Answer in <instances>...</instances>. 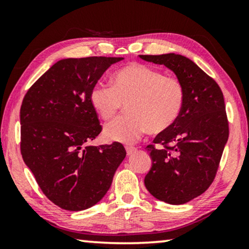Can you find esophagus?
I'll list each match as a JSON object with an SVG mask.
<instances>
[{
    "label": "esophagus",
    "mask_w": 249,
    "mask_h": 249,
    "mask_svg": "<svg viewBox=\"0 0 249 249\" xmlns=\"http://www.w3.org/2000/svg\"><path fill=\"white\" fill-rule=\"evenodd\" d=\"M125 151H127L128 155H132L134 153H136V151H137V148L132 147V146H127V147H125Z\"/></svg>",
    "instance_id": "34e87169"
}]
</instances>
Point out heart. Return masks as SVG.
Masks as SVG:
<instances>
[{
  "label": "heart",
  "instance_id": "1",
  "mask_svg": "<svg viewBox=\"0 0 249 249\" xmlns=\"http://www.w3.org/2000/svg\"><path fill=\"white\" fill-rule=\"evenodd\" d=\"M112 87L98 83L89 93L91 107L103 120L114 118L124 104L127 114L104 128L108 142L130 144L146 130L160 134L175 124L185 103V89L178 79L141 63H131L112 76Z\"/></svg>",
  "mask_w": 249,
  "mask_h": 249
}]
</instances>
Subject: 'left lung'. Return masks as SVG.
Instances as JSON below:
<instances>
[{"label":"left lung","instance_id":"obj_1","mask_svg":"<svg viewBox=\"0 0 249 249\" xmlns=\"http://www.w3.org/2000/svg\"><path fill=\"white\" fill-rule=\"evenodd\" d=\"M146 62L165 66L185 89L178 120L148 145L152 168L144 179L156 199L181 205L202 195L215 177L229 137L223 94L219 85L188 57L176 53L139 55Z\"/></svg>","mask_w":249,"mask_h":249}]
</instances>
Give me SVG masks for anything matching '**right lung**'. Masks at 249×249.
<instances>
[{
	"label": "right lung",
	"instance_id": "add662e5",
	"mask_svg": "<svg viewBox=\"0 0 249 249\" xmlns=\"http://www.w3.org/2000/svg\"><path fill=\"white\" fill-rule=\"evenodd\" d=\"M124 57L62 59L27 91L20 108L21 155L51 202L67 211L94 206L125 158L120 142L91 146L102 131L89 93Z\"/></svg>",
	"mask_w": 249,
	"mask_h": 249
}]
</instances>
